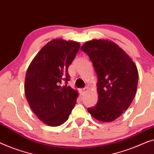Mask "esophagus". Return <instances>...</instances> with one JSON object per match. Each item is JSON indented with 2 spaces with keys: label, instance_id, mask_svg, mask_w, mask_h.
Here are the masks:
<instances>
[{
  "label": "esophagus",
  "instance_id": "34e87169",
  "mask_svg": "<svg viewBox=\"0 0 154 154\" xmlns=\"http://www.w3.org/2000/svg\"><path fill=\"white\" fill-rule=\"evenodd\" d=\"M87 89H88V88L87 87H85V88H82V89L81 90V91H82V94L83 95V94H84L86 93V91H87Z\"/></svg>",
  "mask_w": 154,
  "mask_h": 154
}]
</instances>
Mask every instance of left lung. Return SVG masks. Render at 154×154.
Here are the masks:
<instances>
[{
    "mask_svg": "<svg viewBox=\"0 0 154 154\" xmlns=\"http://www.w3.org/2000/svg\"><path fill=\"white\" fill-rule=\"evenodd\" d=\"M81 49L90 58L98 79V101L88 112L100 121H113L129 107L135 96L139 77L137 67L112 41H88Z\"/></svg>",
    "mask_w": 154,
    "mask_h": 154,
    "instance_id": "8db88e82",
    "label": "left lung"
}]
</instances>
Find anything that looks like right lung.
<instances>
[{"mask_svg": "<svg viewBox=\"0 0 154 154\" xmlns=\"http://www.w3.org/2000/svg\"><path fill=\"white\" fill-rule=\"evenodd\" d=\"M75 41L56 39L41 49L28 68L25 95L37 117L49 126L66 122L77 103L78 92L67 86L68 67L79 50ZM64 81L66 86H61Z\"/></svg>", "mask_w": 154, "mask_h": 154, "instance_id": "right-lung-1", "label": "right lung"}]
</instances>
